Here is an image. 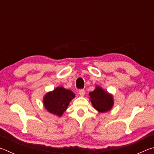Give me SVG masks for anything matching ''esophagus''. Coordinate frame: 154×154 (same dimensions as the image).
Segmentation results:
<instances>
[{
  "instance_id": "34e87169",
  "label": "esophagus",
  "mask_w": 154,
  "mask_h": 154,
  "mask_svg": "<svg viewBox=\"0 0 154 154\" xmlns=\"http://www.w3.org/2000/svg\"><path fill=\"white\" fill-rule=\"evenodd\" d=\"M79 94L81 96H84V94H85V90H80L79 91Z\"/></svg>"
}]
</instances>
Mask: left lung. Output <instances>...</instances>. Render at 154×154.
I'll use <instances>...</instances> for the list:
<instances>
[{"label":"left lung","mask_w":154,"mask_h":154,"mask_svg":"<svg viewBox=\"0 0 154 154\" xmlns=\"http://www.w3.org/2000/svg\"><path fill=\"white\" fill-rule=\"evenodd\" d=\"M89 96L93 107L100 113L109 111L114 105L113 95L98 85H96L95 90L89 93Z\"/></svg>","instance_id":"left-lung-1"}]
</instances>
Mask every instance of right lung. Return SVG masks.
Instances as JSON below:
<instances>
[{"instance_id":"right-lung-1","label":"right lung","mask_w":154,"mask_h":154,"mask_svg":"<svg viewBox=\"0 0 154 154\" xmlns=\"http://www.w3.org/2000/svg\"><path fill=\"white\" fill-rule=\"evenodd\" d=\"M75 97V94L63 87H57L43 96L44 107L49 113L61 117L69 103Z\"/></svg>"}]
</instances>
